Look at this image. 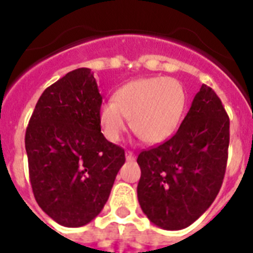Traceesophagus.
I'll use <instances>...</instances> for the list:
<instances>
[{"mask_svg":"<svg viewBox=\"0 0 253 253\" xmlns=\"http://www.w3.org/2000/svg\"><path fill=\"white\" fill-rule=\"evenodd\" d=\"M125 158H126V161H134L135 160V154L131 151H126L125 152Z\"/></svg>","mask_w":253,"mask_h":253,"instance_id":"34e87169","label":"esophagus"}]
</instances>
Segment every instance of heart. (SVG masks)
<instances>
[{"mask_svg": "<svg viewBox=\"0 0 253 253\" xmlns=\"http://www.w3.org/2000/svg\"><path fill=\"white\" fill-rule=\"evenodd\" d=\"M186 92L184 86L171 77L139 78L122 86L113 100L100 109L102 133L118 142L130 128L143 142L158 144L175 133L184 115Z\"/></svg>", "mask_w": 253, "mask_h": 253, "instance_id": "obj_1", "label": "heart"}]
</instances>
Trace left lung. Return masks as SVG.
<instances>
[{
	"mask_svg": "<svg viewBox=\"0 0 253 253\" xmlns=\"http://www.w3.org/2000/svg\"><path fill=\"white\" fill-rule=\"evenodd\" d=\"M228 146L227 111L213 88L203 84L178 130L137 158L138 200L149 220L169 231L193 224L222 187Z\"/></svg>",
	"mask_w": 253,
	"mask_h": 253,
	"instance_id": "8db88e82",
	"label": "left lung"
}]
</instances>
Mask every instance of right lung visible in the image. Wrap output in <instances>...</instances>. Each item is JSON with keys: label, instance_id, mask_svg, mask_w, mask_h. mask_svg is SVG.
<instances>
[{"label": "right lung", "instance_id": "add662e5", "mask_svg": "<svg viewBox=\"0 0 253 253\" xmlns=\"http://www.w3.org/2000/svg\"><path fill=\"white\" fill-rule=\"evenodd\" d=\"M101 104L93 72L77 68L42 93L26 128L35 200L64 227L99 215L125 162L124 149L101 133Z\"/></svg>", "mask_w": 253, "mask_h": 253}]
</instances>
